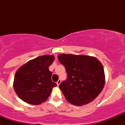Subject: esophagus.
<instances>
[{"label":"esophagus","mask_w":125,"mask_h":125,"mask_svg":"<svg viewBox=\"0 0 125 125\" xmlns=\"http://www.w3.org/2000/svg\"><path fill=\"white\" fill-rule=\"evenodd\" d=\"M60 83H61V79H59V80L57 82H56V84H57L58 86H59L60 84Z\"/></svg>","instance_id":"1"}]
</instances>
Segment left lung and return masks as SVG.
Masks as SVG:
<instances>
[{
  "label": "left lung",
  "mask_w": 125,
  "mask_h": 125,
  "mask_svg": "<svg viewBox=\"0 0 125 125\" xmlns=\"http://www.w3.org/2000/svg\"><path fill=\"white\" fill-rule=\"evenodd\" d=\"M64 66L67 79L59 88L66 100L77 106L90 103L102 92L105 84L103 66L96 58L86 55H58Z\"/></svg>",
  "instance_id": "left-lung-1"
}]
</instances>
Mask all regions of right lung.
Instances as JSON below:
<instances>
[{
    "mask_svg": "<svg viewBox=\"0 0 125 125\" xmlns=\"http://www.w3.org/2000/svg\"><path fill=\"white\" fill-rule=\"evenodd\" d=\"M53 55H43L29 61L16 71L14 89L24 102L39 105L45 102L56 86L51 80L52 72L49 67L54 61Z\"/></svg>",
    "mask_w": 125,
    "mask_h": 125,
    "instance_id": "1",
    "label": "right lung"
}]
</instances>
